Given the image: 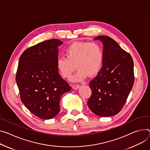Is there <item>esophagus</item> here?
Listing matches in <instances>:
<instances>
[{
	"label": "esophagus",
	"mask_w": 150,
	"mask_h": 150,
	"mask_svg": "<svg viewBox=\"0 0 150 150\" xmlns=\"http://www.w3.org/2000/svg\"><path fill=\"white\" fill-rule=\"evenodd\" d=\"M80 86L79 84H75V85H72V88L74 89V90H77L79 88Z\"/></svg>",
	"instance_id": "1"
}]
</instances>
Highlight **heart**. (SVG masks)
I'll list each match as a JSON object with an SVG mask.
<instances>
[{"mask_svg":"<svg viewBox=\"0 0 150 150\" xmlns=\"http://www.w3.org/2000/svg\"><path fill=\"white\" fill-rule=\"evenodd\" d=\"M66 57H59L56 68L59 74L65 79L69 78L74 69H78L71 77L72 82H79L96 75L101 70L103 62L102 46L95 42H76L70 44L64 51Z\"/></svg>","mask_w":150,"mask_h":150,"instance_id":"heart-1","label":"heart"}]
</instances>
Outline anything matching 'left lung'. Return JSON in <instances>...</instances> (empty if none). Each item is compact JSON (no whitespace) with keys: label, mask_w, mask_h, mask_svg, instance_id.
Returning a JSON list of instances; mask_svg holds the SVG:
<instances>
[{"label":"left lung","mask_w":150,"mask_h":150,"mask_svg":"<svg viewBox=\"0 0 150 150\" xmlns=\"http://www.w3.org/2000/svg\"><path fill=\"white\" fill-rule=\"evenodd\" d=\"M103 45L101 70L89 83L92 93L88 100L90 110L100 117H111L123 107L134 84L133 62L130 54L114 39L98 36Z\"/></svg>","instance_id":"8db88e82"}]
</instances>
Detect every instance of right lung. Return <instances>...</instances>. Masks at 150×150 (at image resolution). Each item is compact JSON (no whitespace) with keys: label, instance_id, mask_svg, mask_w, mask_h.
<instances>
[{"label":"right lung","instance_id":"obj_1","mask_svg":"<svg viewBox=\"0 0 150 150\" xmlns=\"http://www.w3.org/2000/svg\"><path fill=\"white\" fill-rule=\"evenodd\" d=\"M56 39L47 40L25 50L19 59L16 83L25 106L38 117L48 120L60 111V100L71 87L56 68L58 48Z\"/></svg>","mask_w":150,"mask_h":150}]
</instances>
